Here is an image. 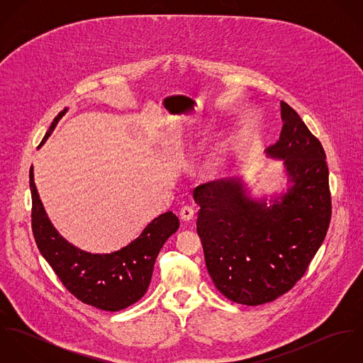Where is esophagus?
<instances>
[{
    "label": "esophagus",
    "mask_w": 363,
    "mask_h": 363,
    "mask_svg": "<svg viewBox=\"0 0 363 363\" xmlns=\"http://www.w3.org/2000/svg\"><path fill=\"white\" fill-rule=\"evenodd\" d=\"M194 212H196L194 208L186 206V207H183L180 209V218H182L184 222H189V220H191V219L194 218Z\"/></svg>",
    "instance_id": "34e87169"
}]
</instances>
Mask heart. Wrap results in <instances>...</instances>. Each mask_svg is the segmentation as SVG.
Wrapping results in <instances>:
<instances>
[{"label": "heart", "mask_w": 363, "mask_h": 363, "mask_svg": "<svg viewBox=\"0 0 363 363\" xmlns=\"http://www.w3.org/2000/svg\"><path fill=\"white\" fill-rule=\"evenodd\" d=\"M219 164H220V156L218 155V154L211 156L208 159L207 163H206V172L213 173L218 169Z\"/></svg>", "instance_id": "b5f03b06"}]
</instances>
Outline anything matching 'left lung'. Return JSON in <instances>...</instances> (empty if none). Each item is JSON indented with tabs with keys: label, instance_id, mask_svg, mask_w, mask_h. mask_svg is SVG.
<instances>
[{
	"label": "left lung",
	"instance_id": "1",
	"mask_svg": "<svg viewBox=\"0 0 363 363\" xmlns=\"http://www.w3.org/2000/svg\"><path fill=\"white\" fill-rule=\"evenodd\" d=\"M281 118L279 140L265 152L284 159L291 183L285 194L267 207L247 196L238 177L199 186L193 194L208 274L223 296L247 306L272 302L294 288L331 219L323 145L285 102Z\"/></svg>",
	"mask_w": 363,
	"mask_h": 363
}]
</instances>
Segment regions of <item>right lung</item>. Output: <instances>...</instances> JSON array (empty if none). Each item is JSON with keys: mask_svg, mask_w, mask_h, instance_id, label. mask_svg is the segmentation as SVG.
Wrapping results in <instances>:
<instances>
[{"mask_svg": "<svg viewBox=\"0 0 363 363\" xmlns=\"http://www.w3.org/2000/svg\"><path fill=\"white\" fill-rule=\"evenodd\" d=\"M65 111L67 108L52 120L39 147L50 137ZM29 184L33 236L42 256L62 285L77 299L101 311H123L138 302L150 286L162 246L179 229V218L172 211L164 212L125 247L110 255H92L72 246L55 230L39 199L33 167L29 172Z\"/></svg>", "mask_w": 363, "mask_h": 363, "instance_id": "1", "label": "right lung"}]
</instances>
